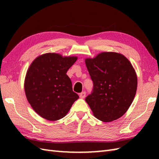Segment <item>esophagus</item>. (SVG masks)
<instances>
[{
	"mask_svg": "<svg viewBox=\"0 0 159 159\" xmlns=\"http://www.w3.org/2000/svg\"><path fill=\"white\" fill-rule=\"evenodd\" d=\"M85 96H86V92H81V93H80V95H79V96H80V98H84L85 97Z\"/></svg>",
	"mask_w": 159,
	"mask_h": 159,
	"instance_id": "1",
	"label": "esophagus"
}]
</instances>
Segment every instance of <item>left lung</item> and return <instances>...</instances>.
<instances>
[{
    "label": "left lung",
    "instance_id": "obj_1",
    "mask_svg": "<svg viewBox=\"0 0 159 159\" xmlns=\"http://www.w3.org/2000/svg\"><path fill=\"white\" fill-rule=\"evenodd\" d=\"M92 93L85 101L93 116L104 122L119 119L128 111L135 96L137 77L126 57L115 52H102L85 60Z\"/></svg>",
    "mask_w": 159,
    "mask_h": 159
}]
</instances>
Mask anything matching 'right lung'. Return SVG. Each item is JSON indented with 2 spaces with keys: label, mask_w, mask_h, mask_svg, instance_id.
Segmentation results:
<instances>
[{
  "label": "right lung",
  "mask_w": 159,
  "mask_h": 159,
  "mask_svg": "<svg viewBox=\"0 0 159 159\" xmlns=\"http://www.w3.org/2000/svg\"><path fill=\"white\" fill-rule=\"evenodd\" d=\"M77 59L76 56L49 52L38 57L30 65L25 92L28 102L39 116L49 121L61 119L79 99L66 74Z\"/></svg>",
  "instance_id": "add662e5"
}]
</instances>
